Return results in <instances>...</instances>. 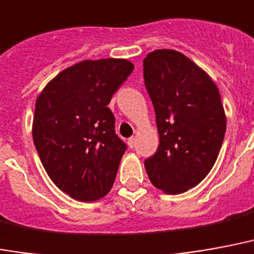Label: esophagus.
I'll use <instances>...</instances> for the list:
<instances>
[{
  "mask_svg": "<svg viewBox=\"0 0 254 254\" xmlns=\"http://www.w3.org/2000/svg\"><path fill=\"white\" fill-rule=\"evenodd\" d=\"M127 145H129V148H134L136 146V138L134 137H130L129 140H127Z\"/></svg>",
  "mask_w": 254,
  "mask_h": 254,
  "instance_id": "1",
  "label": "esophagus"
}]
</instances>
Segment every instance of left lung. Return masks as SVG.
I'll return each mask as SVG.
<instances>
[{"label": "left lung", "instance_id": "1", "mask_svg": "<svg viewBox=\"0 0 254 254\" xmlns=\"http://www.w3.org/2000/svg\"><path fill=\"white\" fill-rule=\"evenodd\" d=\"M144 80L160 137L144 163L146 174L165 194H182L207 176L221 151L226 114L219 90L204 69L175 50L149 52Z\"/></svg>", "mask_w": 254, "mask_h": 254}]
</instances>
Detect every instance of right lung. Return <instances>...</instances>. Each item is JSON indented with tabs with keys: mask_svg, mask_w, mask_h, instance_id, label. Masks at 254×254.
<instances>
[{
	"mask_svg": "<svg viewBox=\"0 0 254 254\" xmlns=\"http://www.w3.org/2000/svg\"><path fill=\"white\" fill-rule=\"evenodd\" d=\"M133 68L127 59L82 60L37 95L36 151L51 180L75 200L95 202L113 187L127 146L108 105Z\"/></svg>",
	"mask_w": 254,
	"mask_h": 254,
	"instance_id": "1",
	"label": "right lung"
}]
</instances>
